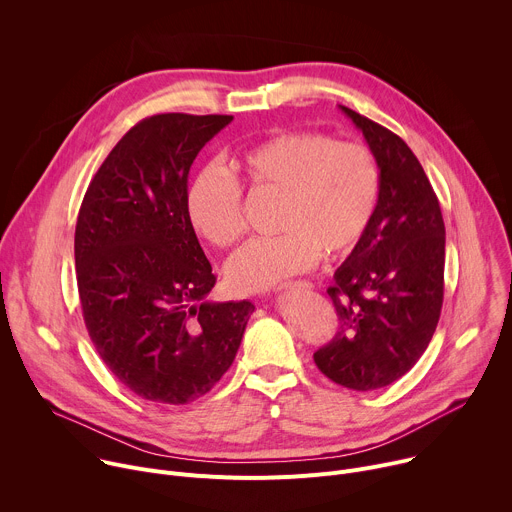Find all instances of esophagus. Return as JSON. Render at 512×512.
<instances>
[{"instance_id": "obj_1", "label": "esophagus", "mask_w": 512, "mask_h": 512, "mask_svg": "<svg viewBox=\"0 0 512 512\" xmlns=\"http://www.w3.org/2000/svg\"><path fill=\"white\" fill-rule=\"evenodd\" d=\"M287 289L291 287H301V289H311V282H295V285H285Z\"/></svg>"}]
</instances>
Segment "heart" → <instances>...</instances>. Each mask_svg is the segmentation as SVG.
I'll return each mask as SVG.
<instances>
[{"label": "heart", "mask_w": 512, "mask_h": 512, "mask_svg": "<svg viewBox=\"0 0 512 512\" xmlns=\"http://www.w3.org/2000/svg\"><path fill=\"white\" fill-rule=\"evenodd\" d=\"M242 183L278 195L272 238L246 244L225 266L234 293L278 287L321 256L354 252L374 221L382 175L374 152L360 142L321 132H278L234 158ZM193 230L215 248L234 246L246 232L240 185L219 166H205L185 197Z\"/></svg>", "instance_id": "1"}]
</instances>
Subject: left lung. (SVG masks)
Wrapping results in <instances>:
<instances>
[{
  "label": "left lung",
  "mask_w": 512,
  "mask_h": 512,
  "mask_svg": "<svg viewBox=\"0 0 512 512\" xmlns=\"http://www.w3.org/2000/svg\"><path fill=\"white\" fill-rule=\"evenodd\" d=\"M342 111L374 152L382 189L366 238L333 274L327 295L339 327L313 360L335 384L364 392L399 380L431 342L443 305L445 225L405 140L350 107Z\"/></svg>",
  "instance_id": "left-lung-1"
}]
</instances>
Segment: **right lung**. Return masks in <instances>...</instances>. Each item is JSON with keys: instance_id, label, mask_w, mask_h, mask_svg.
<instances>
[{"instance_id": "right-lung-1", "label": "right lung", "mask_w": 512, "mask_h": 512, "mask_svg": "<svg viewBox=\"0 0 512 512\" xmlns=\"http://www.w3.org/2000/svg\"><path fill=\"white\" fill-rule=\"evenodd\" d=\"M234 118L158 113L107 154L75 227L91 342L126 388L187 405L232 366L254 305L211 303L215 274L187 219L189 170Z\"/></svg>"}]
</instances>
